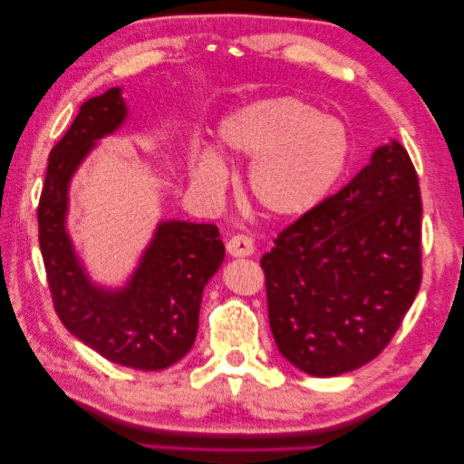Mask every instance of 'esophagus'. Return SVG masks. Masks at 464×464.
Here are the masks:
<instances>
[{
	"instance_id": "34e87169",
	"label": "esophagus",
	"mask_w": 464,
	"mask_h": 464,
	"mask_svg": "<svg viewBox=\"0 0 464 464\" xmlns=\"http://www.w3.org/2000/svg\"><path fill=\"white\" fill-rule=\"evenodd\" d=\"M226 250L227 255L230 256H250L255 253V245L253 240H250L248 237H245V234H237V237H232L230 240L226 242Z\"/></svg>"
}]
</instances>
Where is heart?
I'll return each mask as SVG.
<instances>
[{
	"mask_svg": "<svg viewBox=\"0 0 464 464\" xmlns=\"http://www.w3.org/2000/svg\"><path fill=\"white\" fill-rule=\"evenodd\" d=\"M218 143L253 160L248 188L261 209L276 218H302L314 211L339 185L352 158V131L343 119L323 115L295 96H269L246 102L219 119ZM193 185L219 197L230 169L216 148L193 150Z\"/></svg>",
	"mask_w": 464,
	"mask_h": 464,
	"instance_id": "obj_1",
	"label": "heart"
}]
</instances>
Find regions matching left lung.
Listing matches in <instances>:
<instances>
[{
  "label": "left lung",
  "mask_w": 464,
  "mask_h": 464,
  "mask_svg": "<svg viewBox=\"0 0 464 464\" xmlns=\"http://www.w3.org/2000/svg\"><path fill=\"white\" fill-rule=\"evenodd\" d=\"M273 242L261 267L279 353L316 378L374 360L421 284V197L407 150L378 146L345 188Z\"/></svg>",
  "instance_id": "8db88e82"
}]
</instances>
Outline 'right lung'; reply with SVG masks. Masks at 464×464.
I'll use <instances>...</instances> for the list:
<instances>
[{
  "label": "right lung",
  "instance_id": "obj_1",
  "mask_svg": "<svg viewBox=\"0 0 464 464\" xmlns=\"http://www.w3.org/2000/svg\"><path fill=\"white\" fill-rule=\"evenodd\" d=\"M127 117L119 86L82 104L49 154L39 242L65 329L102 358L150 372L172 366L193 347L203 287L219 269L226 250L214 224L160 219L123 284L94 282L67 227L70 187L101 140L117 133Z\"/></svg>",
  "mask_w": 464,
  "mask_h": 464
}]
</instances>
